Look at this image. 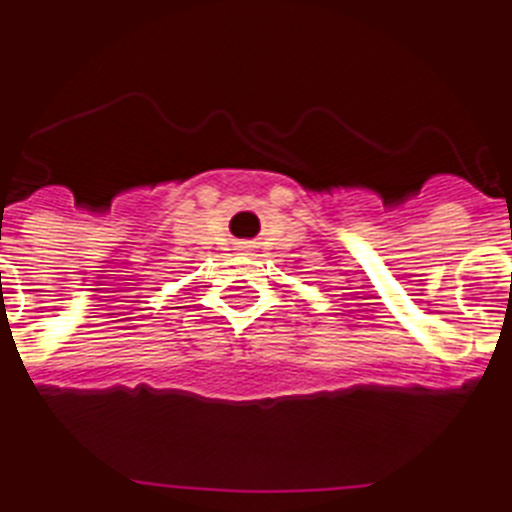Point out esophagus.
<instances>
[{"mask_svg":"<svg viewBox=\"0 0 512 512\" xmlns=\"http://www.w3.org/2000/svg\"><path fill=\"white\" fill-rule=\"evenodd\" d=\"M240 248H251V245H240Z\"/></svg>","mask_w":512,"mask_h":512,"instance_id":"34e87169","label":"esophagus"}]
</instances>
